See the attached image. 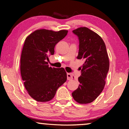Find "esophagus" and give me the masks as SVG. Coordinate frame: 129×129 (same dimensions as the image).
I'll list each match as a JSON object with an SVG mask.
<instances>
[{"label":"esophagus","instance_id":"esophagus-1","mask_svg":"<svg viewBox=\"0 0 129 129\" xmlns=\"http://www.w3.org/2000/svg\"><path fill=\"white\" fill-rule=\"evenodd\" d=\"M73 79V76L71 73H67V80H72Z\"/></svg>","mask_w":129,"mask_h":129}]
</instances>
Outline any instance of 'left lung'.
<instances>
[{
  "instance_id": "obj_1",
  "label": "left lung",
  "mask_w": 129,
  "mask_h": 129,
  "mask_svg": "<svg viewBox=\"0 0 129 129\" xmlns=\"http://www.w3.org/2000/svg\"><path fill=\"white\" fill-rule=\"evenodd\" d=\"M73 32L80 42L77 58L82 60L84 64L80 67L81 75L78 77L80 85L72 94L78 103L87 104L95 100L103 90L109 59L105 44L97 33L85 27Z\"/></svg>"
}]
</instances>
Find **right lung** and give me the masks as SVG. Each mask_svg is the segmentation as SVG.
<instances>
[{
  "mask_svg": "<svg viewBox=\"0 0 129 129\" xmlns=\"http://www.w3.org/2000/svg\"><path fill=\"white\" fill-rule=\"evenodd\" d=\"M68 32L40 29L25 39L21 54L20 73L28 93L37 101H51L58 88L67 81L65 69L49 67L47 61L54 54L56 44L67 36Z\"/></svg>",
  "mask_w": 129,
  "mask_h": 129,
  "instance_id": "add662e5",
  "label": "right lung"
}]
</instances>
